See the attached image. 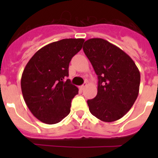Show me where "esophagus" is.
Segmentation results:
<instances>
[{"instance_id":"obj_1","label":"esophagus","mask_w":158,"mask_h":158,"mask_svg":"<svg viewBox=\"0 0 158 158\" xmlns=\"http://www.w3.org/2000/svg\"><path fill=\"white\" fill-rule=\"evenodd\" d=\"M86 85H87V84H86V83H84V84H83V85H81L80 89H82V90H83V89H85V87H86Z\"/></svg>"}]
</instances>
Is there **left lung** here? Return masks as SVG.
<instances>
[{
  "label": "left lung",
  "mask_w": 158,
  "mask_h": 158,
  "mask_svg": "<svg viewBox=\"0 0 158 158\" xmlns=\"http://www.w3.org/2000/svg\"><path fill=\"white\" fill-rule=\"evenodd\" d=\"M84 44V52L98 79L97 95L87 101L89 111L102 122L118 120L138 98L139 70L126 52L106 40L92 38Z\"/></svg>",
  "instance_id": "8db88e82"
}]
</instances>
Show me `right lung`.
<instances>
[{
    "instance_id": "add662e5",
    "label": "right lung",
    "mask_w": 158,
    "mask_h": 158,
    "mask_svg": "<svg viewBox=\"0 0 158 158\" xmlns=\"http://www.w3.org/2000/svg\"><path fill=\"white\" fill-rule=\"evenodd\" d=\"M84 39H63L40 49L29 60L21 76L23 99L40 122L53 125L70 112L72 99L79 89L71 84L69 65L81 50Z\"/></svg>"
}]
</instances>
